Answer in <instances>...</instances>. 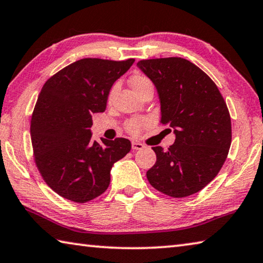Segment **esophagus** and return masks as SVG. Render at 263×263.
<instances>
[{
	"mask_svg": "<svg viewBox=\"0 0 263 263\" xmlns=\"http://www.w3.org/2000/svg\"><path fill=\"white\" fill-rule=\"evenodd\" d=\"M132 149H142L145 147L144 145L142 144H140V142H138V141H132Z\"/></svg>",
	"mask_w": 263,
	"mask_h": 263,
	"instance_id": "1",
	"label": "esophagus"
}]
</instances>
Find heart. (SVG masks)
Here are the masks:
<instances>
[{
    "instance_id": "b5f03b06",
    "label": "heart",
    "mask_w": 263,
    "mask_h": 263,
    "mask_svg": "<svg viewBox=\"0 0 263 263\" xmlns=\"http://www.w3.org/2000/svg\"><path fill=\"white\" fill-rule=\"evenodd\" d=\"M130 84L133 88V90H135L138 94V92L142 90L144 88L152 86V82H151V80L147 77H145V75L135 74V75H132L130 79ZM116 88H117V86H114L112 88H111V90L109 92V99H111V96L114 95V92L116 91ZM142 125H144V121H141V119H132V121H130L126 124V128L128 132L136 135V133L140 131Z\"/></svg>"
}]
</instances>
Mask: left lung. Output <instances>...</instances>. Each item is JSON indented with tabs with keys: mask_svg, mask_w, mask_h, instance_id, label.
Returning a JSON list of instances; mask_svg holds the SVG:
<instances>
[{
	"mask_svg": "<svg viewBox=\"0 0 263 263\" xmlns=\"http://www.w3.org/2000/svg\"><path fill=\"white\" fill-rule=\"evenodd\" d=\"M137 66L157 88L160 122L175 135L167 151L152 147L157 162L146 173L147 180L171 197L198 193L219 173L232 139L230 112L219 89L201 68L182 58L141 60Z\"/></svg>",
	"mask_w": 263,
	"mask_h": 263,
	"instance_id": "1",
	"label": "left lung"
}]
</instances>
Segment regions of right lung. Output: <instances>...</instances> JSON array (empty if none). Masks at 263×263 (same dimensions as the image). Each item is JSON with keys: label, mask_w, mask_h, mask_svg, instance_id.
<instances>
[{"label": "right lung", "mask_w": 263, "mask_h": 263, "mask_svg": "<svg viewBox=\"0 0 263 263\" xmlns=\"http://www.w3.org/2000/svg\"><path fill=\"white\" fill-rule=\"evenodd\" d=\"M135 59L86 58L62 68L44 84L31 118L34 161L58 195L77 203L99 197L110 184L114 163L125 157V138L91 139L92 114L103 112L112 84Z\"/></svg>", "instance_id": "obj_1"}]
</instances>
